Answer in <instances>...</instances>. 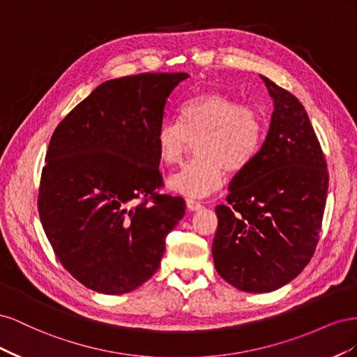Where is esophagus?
Listing matches in <instances>:
<instances>
[{
    "label": "esophagus",
    "instance_id": "34e87169",
    "mask_svg": "<svg viewBox=\"0 0 357 357\" xmlns=\"http://www.w3.org/2000/svg\"><path fill=\"white\" fill-rule=\"evenodd\" d=\"M186 205H188V208L190 211H197V210H199L202 207L201 202H198L197 199H193V198H186Z\"/></svg>",
    "mask_w": 357,
    "mask_h": 357
}]
</instances>
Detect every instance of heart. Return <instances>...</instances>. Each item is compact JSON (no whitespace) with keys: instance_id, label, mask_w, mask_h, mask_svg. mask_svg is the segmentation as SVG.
Wrapping results in <instances>:
<instances>
[{"instance_id":"1","label":"heart","mask_w":357,"mask_h":357,"mask_svg":"<svg viewBox=\"0 0 357 357\" xmlns=\"http://www.w3.org/2000/svg\"><path fill=\"white\" fill-rule=\"evenodd\" d=\"M265 119L253 107L220 92H207L180 105L178 122L164 119L156 131L162 164L181 160L190 139L198 155L168 178V188L186 197H205L218 190L225 171L240 172L252 164L265 139Z\"/></svg>"}]
</instances>
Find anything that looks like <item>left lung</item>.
Wrapping results in <instances>:
<instances>
[{
  "label": "left lung",
  "instance_id": "obj_1",
  "mask_svg": "<svg viewBox=\"0 0 357 357\" xmlns=\"http://www.w3.org/2000/svg\"><path fill=\"white\" fill-rule=\"evenodd\" d=\"M274 102L265 142L215 207V271L234 287L266 294L291 282L314 255L325 213L326 160L304 105L265 75Z\"/></svg>",
  "mask_w": 357,
  "mask_h": 357
}]
</instances>
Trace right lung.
<instances>
[{"instance_id":"right-lung-1","label":"right lung","mask_w":357,"mask_h":357,"mask_svg":"<svg viewBox=\"0 0 357 357\" xmlns=\"http://www.w3.org/2000/svg\"><path fill=\"white\" fill-rule=\"evenodd\" d=\"M188 77L107 80L50 138L38 190L43 229L62 266L98 294L122 295L146 283L185 215V199L156 193V131L168 96Z\"/></svg>"}]
</instances>
